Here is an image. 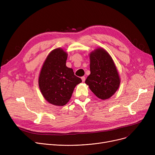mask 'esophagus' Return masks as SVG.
<instances>
[{"instance_id":"1","label":"esophagus","mask_w":155,"mask_h":155,"mask_svg":"<svg viewBox=\"0 0 155 155\" xmlns=\"http://www.w3.org/2000/svg\"><path fill=\"white\" fill-rule=\"evenodd\" d=\"M81 78H82V82H84L85 80V77H81Z\"/></svg>"}]
</instances>
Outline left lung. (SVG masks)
Listing matches in <instances>:
<instances>
[{
    "label": "left lung",
    "instance_id": "1",
    "mask_svg": "<svg viewBox=\"0 0 155 155\" xmlns=\"http://www.w3.org/2000/svg\"><path fill=\"white\" fill-rule=\"evenodd\" d=\"M90 70L85 84L98 98L105 100L112 96L120 85L116 67L109 54L97 48L90 55Z\"/></svg>",
    "mask_w": 155,
    "mask_h": 155
}]
</instances>
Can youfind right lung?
<instances>
[{
	"label": "right lung",
	"mask_w": 155,
	"mask_h": 155,
	"mask_svg": "<svg viewBox=\"0 0 155 155\" xmlns=\"http://www.w3.org/2000/svg\"><path fill=\"white\" fill-rule=\"evenodd\" d=\"M67 53L56 48L48 54L39 77V87L45 99L63 106L70 99L75 86L82 82L73 69L66 66Z\"/></svg>",
	"instance_id": "obj_1"
}]
</instances>
